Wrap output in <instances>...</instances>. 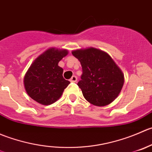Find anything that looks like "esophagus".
<instances>
[{
	"instance_id": "esophagus-1",
	"label": "esophagus",
	"mask_w": 152,
	"mask_h": 152,
	"mask_svg": "<svg viewBox=\"0 0 152 152\" xmlns=\"http://www.w3.org/2000/svg\"><path fill=\"white\" fill-rule=\"evenodd\" d=\"M77 77L75 75L72 77V78L70 79V82H72V83H75V82H77Z\"/></svg>"
}]
</instances>
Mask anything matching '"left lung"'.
<instances>
[{"label": "left lung", "instance_id": "obj_1", "mask_svg": "<svg viewBox=\"0 0 152 152\" xmlns=\"http://www.w3.org/2000/svg\"><path fill=\"white\" fill-rule=\"evenodd\" d=\"M83 69L77 86L86 100L97 106L110 104L118 97L124 83L121 69L106 52L95 48L72 52Z\"/></svg>", "mask_w": 152, "mask_h": 152}]
</instances>
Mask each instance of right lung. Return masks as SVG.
I'll return each mask as SVG.
<instances>
[{
    "mask_svg": "<svg viewBox=\"0 0 152 152\" xmlns=\"http://www.w3.org/2000/svg\"><path fill=\"white\" fill-rule=\"evenodd\" d=\"M68 55L66 49L49 48L31 64L23 79L28 95L42 105L52 104L62 95L70 82L63 77L58 63Z\"/></svg>",
    "mask_w": 152,
    "mask_h": 152,
    "instance_id": "add662e5",
    "label": "right lung"
}]
</instances>
